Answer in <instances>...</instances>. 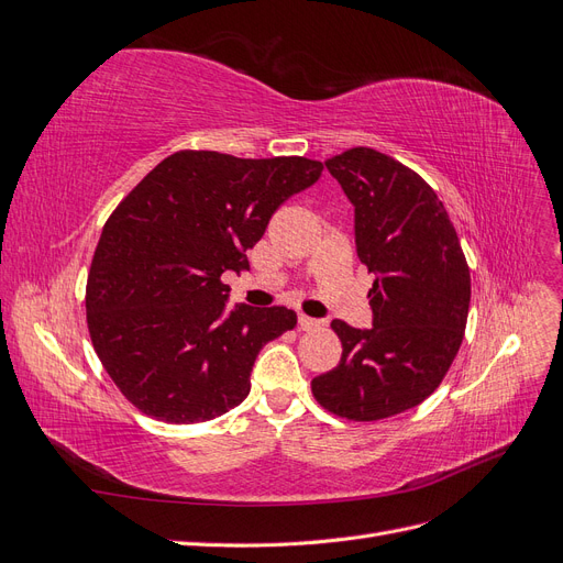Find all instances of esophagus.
Returning <instances> with one entry per match:
<instances>
[{
    "instance_id": "esophagus-1",
    "label": "esophagus",
    "mask_w": 563,
    "mask_h": 563,
    "mask_svg": "<svg viewBox=\"0 0 563 563\" xmlns=\"http://www.w3.org/2000/svg\"><path fill=\"white\" fill-rule=\"evenodd\" d=\"M321 319H312V317H308V314H298V327L302 329V331H312V329H319L321 327Z\"/></svg>"
}]
</instances>
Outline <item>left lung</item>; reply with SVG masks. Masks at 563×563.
I'll use <instances>...</instances> for the list:
<instances>
[{"label": "left lung", "mask_w": 563, "mask_h": 563, "mask_svg": "<svg viewBox=\"0 0 563 563\" xmlns=\"http://www.w3.org/2000/svg\"><path fill=\"white\" fill-rule=\"evenodd\" d=\"M354 207V244L376 275L373 327L333 319L343 356L312 380L314 399L347 420H380L428 399L463 343L470 267L437 192L371 147L327 162Z\"/></svg>", "instance_id": "8db88e82"}]
</instances>
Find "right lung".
Here are the masks:
<instances>
[{
	"label": "right lung",
	"instance_id": "add662e5",
	"mask_svg": "<svg viewBox=\"0 0 563 563\" xmlns=\"http://www.w3.org/2000/svg\"><path fill=\"white\" fill-rule=\"evenodd\" d=\"M321 168L305 157L185 150L108 218L87 284L89 333L114 385L145 416L190 424L246 399L255 356L298 317L282 305L228 310L220 277L249 269L244 253L272 213Z\"/></svg>",
	"mask_w": 563,
	"mask_h": 563
}]
</instances>
